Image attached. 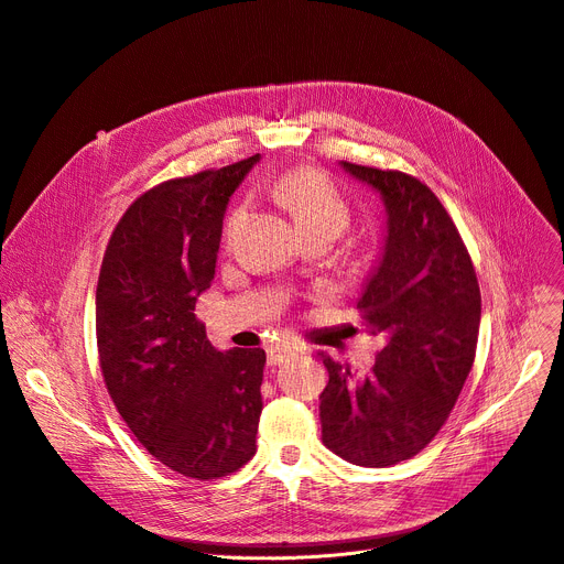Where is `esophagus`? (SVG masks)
<instances>
[{
	"instance_id": "34e87169",
	"label": "esophagus",
	"mask_w": 564,
	"mask_h": 564,
	"mask_svg": "<svg viewBox=\"0 0 564 564\" xmlns=\"http://www.w3.org/2000/svg\"><path fill=\"white\" fill-rule=\"evenodd\" d=\"M297 346L293 344H275V346H269L267 352H269V364L271 367H275V364H282L291 352H295Z\"/></svg>"
}]
</instances>
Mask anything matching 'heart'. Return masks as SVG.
Returning <instances> with one entry per match:
<instances>
[{
    "label": "heart",
    "mask_w": 564,
    "mask_h": 564,
    "mask_svg": "<svg viewBox=\"0 0 564 564\" xmlns=\"http://www.w3.org/2000/svg\"><path fill=\"white\" fill-rule=\"evenodd\" d=\"M278 195L282 197V203L289 207V212L293 214L301 229L321 225V227L335 229L339 235L350 220L348 207L341 200L337 188L327 182L325 175H321L314 169H297L286 173L278 182ZM246 216H248V203L239 205L229 214L223 229L225 246H231V241H235Z\"/></svg>",
    "instance_id": "heart-1"
}]
</instances>
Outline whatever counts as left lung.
I'll use <instances>...</instances> for the list:
<instances>
[{
    "label": "left lung",
    "instance_id": "1",
    "mask_svg": "<svg viewBox=\"0 0 564 564\" xmlns=\"http://www.w3.org/2000/svg\"><path fill=\"white\" fill-rule=\"evenodd\" d=\"M380 193L387 223L357 310L384 346L367 378L323 357V444L359 467H391L446 423L474 367L480 289L471 257L437 195L401 171L341 161Z\"/></svg>",
    "mask_w": 564,
    "mask_h": 564
}]
</instances>
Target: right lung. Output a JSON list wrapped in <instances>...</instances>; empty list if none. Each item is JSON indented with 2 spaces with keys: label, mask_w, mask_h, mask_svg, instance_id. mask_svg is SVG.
<instances>
[{
  "label": "right lung",
  "mask_w": 564,
  "mask_h": 564,
  "mask_svg": "<svg viewBox=\"0 0 564 564\" xmlns=\"http://www.w3.org/2000/svg\"><path fill=\"white\" fill-rule=\"evenodd\" d=\"M257 161L143 193L116 225L97 280V350L111 399L159 462L197 480L237 471L257 451L267 352H220L195 318L227 203Z\"/></svg>",
  "instance_id": "1"
}]
</instances>
